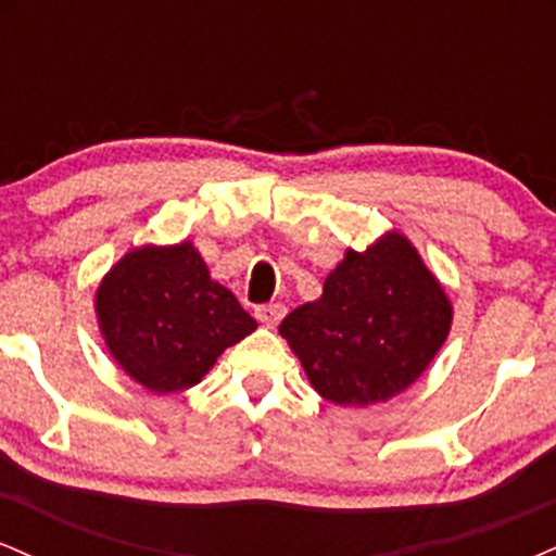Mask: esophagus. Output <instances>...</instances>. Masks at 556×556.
Wrapping results in <instances>:
<instances>
[{
  "label": "esophagus",
  "mask_w": 556,
  "mask_h": 556,
  "mask_svg": "<svg viewBox=\"0 0 556 556\" xmlns=\"http://www.w3.org/2000/svg\"><path fill=\"white\" fill-rule=\"evenodd\" d=\"M287 314V308L282 303H266V305H256V311H253V316L258 318L264 327H274V324L279 321Z\"/></svg>",
  "instance_id": "obj_1"
}]
</instances>
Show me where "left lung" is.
Returning a JSON list of instances; mask_svg holds the SVG:
<instances>
[{"instance_id":"left-lung-1","label":"left lung","mask_w":556,"mask_h":556,"mask_svg":"<svg viewBox=\"0 0 556 556\" xmlns=\"http://www.w3.org/2000/svg\"><path fill=\"white\" fill-rule=\"evenodd\" d=\"M452 324V305L410 240L387 232L348 251L321 298L279 324L324 400L344 407L387 402L429 368Z\"/></svg>"}]
</instances>
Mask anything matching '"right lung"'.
<instances>
[{
  "label": "right lung",
  "instance_id": "add662e5",
  "mask_svg": "<svg viewBox=\"0 0 556 556\" xmlns=\"http://www.w3.org/2000/svg\"><path fill=\"white\" fill-rule=\"evenodd\" d=\"M96 318L112 358L156 394L195 387L227 348L258 327L214 282L193 242L125 253L96 290Z\"/></svg>",
  "mask_w": 556,
  "mask_h": 556
}]
</instances>
